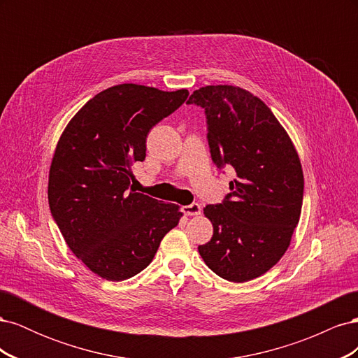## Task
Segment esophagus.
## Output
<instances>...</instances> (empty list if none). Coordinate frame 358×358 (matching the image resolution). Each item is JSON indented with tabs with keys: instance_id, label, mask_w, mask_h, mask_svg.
Instances as JSON below:
<instances>
[{
	"instance_id": "1",
	"label": "esophagus",
	"mask_w": 358,
	"mask_h": 358,
	"mask_svg": "<svg viewBox=\"0 0 358 358\" xmlns=\"http://www.w3.org/2000/svg\"><path fill=\"white\" fill-rule=\"evenodd\" d=\"M182 212L188 216H196V215L201 213V206L199 203H191L188 206H183Z\"/></svg>"
}]
</instances>
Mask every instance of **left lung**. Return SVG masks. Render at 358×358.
I'll return each mask as SVG.
<instances>
[{
  "instance_id": "obj_1",
  "label": "left lung",
  "mask_w": 358,
  "mask_h": 358,
  "mask_svg": "<svg viewBox=\"0 0 358 358\" xmlns=\"http://www.w3.org/2000/svg\"><path fill=\"white\" fill-rule=\"evenodd\" d=\"M187 104L204 109L213 164L236 171L225 199L203 210L213 236L199 252L216 275L242 284L272 268L289 246L305 189L300 159L272 110L251 92L204 86Z\"/></svg>"
}]
</instances>
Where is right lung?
Here are the masks:
<instances>
[{"mask_svg": "<svg viewBox=\"0 0 358 358\" xmlns=\"http://www.w3.org/2000/svg\"><path fill=\"white\" fill-rule=\"evenodd\" d=\"M188 95L112 86L76 113L57 145L48 189L52 218L73 254L107 280L142 272L180 220L179 206L134 192L131 166L145 159L150 128Z\"/></svg>", "mask_w": 358, "mask_h": 358, "instance_id": "add662e5", "label": "right lung"}]
</instances>
